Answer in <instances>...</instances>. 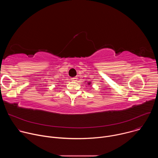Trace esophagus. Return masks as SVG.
<instances>
[{
  "label": "esophagus",
  "mask_w": 158,
  "mask_h": 158,
  "mask_svg": "<svg viewBox=\"0 0 158 158\" xmlns=\"http://www.w3.org/2000/svg\"><path fill=\"white\" fill-rule=\"evenodd\" d=\"M72 80H73V81H75V82H76V81H77V77H74V78H73Z\"/></svg>",
  "instance_id": "esophagus-1"
}]
</instances>
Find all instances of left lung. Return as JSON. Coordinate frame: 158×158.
I'll return each instance as SVG.
<instances>
[{
	"label": "left lung",
	"mask_w": 158,
	"mask_h": 158,
	"mask_svg": "<svg viewBox=\"0 0 158 158\" xmlns=\"http://www.w3.org/2000/svg\"><path fill=\"white\" fill-rule=\"evenodd\" d=\"M87 85H91V81L87 82Z\"/></svg>",
	"instance_id": "8db88e82"
}]
</instances>
